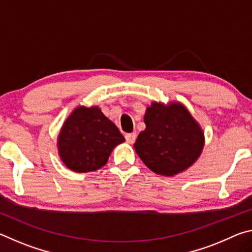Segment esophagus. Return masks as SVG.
I'll list each match as a JSON object with an SVG mask.
<instances>
[{"label": "esophagus", "instance_id": "1", "mask_svg": "<svg viewBox=\"0 0 252 252\" xmlns=\"http://www.w3.org/2000/svg\"><path fill=\"white\" fill-rule=\"evenodd\" d=\"M135 139H136V134L135 133H129V134H126V140L127 143H134L135 142Z\"/></svg>", "mask_w": 252, "mask_h": 252}]
</instances>
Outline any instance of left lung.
Returning <instances> with one entry per match:
<instances>
[{"label":"left lung","mask_w":252,"mask_h":252,"mask_svg":"<svg viewBox=\"0 0 252 252\" xmlns=\"http://www.w3.org/2000/svg\"><path fill=\"white\" fill-rule=\"evenodd\" d=\"M146 129L136 138V155L157 174L173 177L201 156L204 132L181 102L153 101L144 114Z\"/></svg>","instance_id":"obj_1"}]
</instances>
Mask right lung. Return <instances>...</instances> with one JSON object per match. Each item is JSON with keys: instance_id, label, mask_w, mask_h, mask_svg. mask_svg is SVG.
I'll use <instances>...</instances> for the list:
<instances>
[{"instance_id": "1", "label": "right lung", "mask_w": 252, "mask_h": 252, "mask_svg": "<svg viewBox=\"0 0 252 252\" xmlns=\"http://www.w3.org/2000/svg\"><path fill=\"white\" fill-rule=\"evenodd\" d=\"M126 141L118 126L97 105H80L72 111L58 135L63 163L74 172L95 171L105 165L113 149Z\"/></svg>"}]
</instances>
